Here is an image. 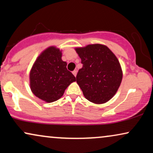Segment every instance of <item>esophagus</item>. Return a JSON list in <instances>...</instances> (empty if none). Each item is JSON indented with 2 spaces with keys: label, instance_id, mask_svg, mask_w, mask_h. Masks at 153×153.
<instances>
[{
  "label": "esophagus",
  "instance_id": "obj_1",
  "mask_svg": "<svg viewBox=\"0 0 153 153\" xmlns=\"http://www.w3.org/2000/svg\"><path fill=\"white\" fill-rule=\"evenodd\" d=\"M72 74H74V76H76V74H77V71H76V70H74V71H73V72H72Z\"/></svg>",
  "mask_w": 153,
  "mask_h": 153
}]
</instances>
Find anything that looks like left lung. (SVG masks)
Here are the masks:
<instances>
[{
    "label": "left lung",
    "mask_w": 153,
    "mask_h": 153,
    "mask_svg": "<svg viewBox=\"0 0 153 153\" xmlns=\"http://www.w3.org/2000/svg\"><path fill=\"white\" fill-rule=\"evenodd\" d=\"M83 64L76 83L88 101L106 103L116 95L123 79V71L116 55L101 44L75 48Z\"/></svg>",
    "instance_id": "8db88e82"
}]
</instances>
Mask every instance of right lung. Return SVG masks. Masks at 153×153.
<instances>
[{
  "instance_id": "add662e5",
  "label": "right lung",
  "mask_w": 153,
  "mask_h": 153,
  "mask_svg": "<svg viewBox=\"0 0 153 153\" xmlns=\"http://www.w3.org/2000/svg\"><path fill=\"white\" fill-rule=\"evenodd\" d=\"M32 93L48 103L59 100L75 76L67 69V62L62 60V51L51 46L37 58L29 74Z\"/></svg>"
}]
</instances>
